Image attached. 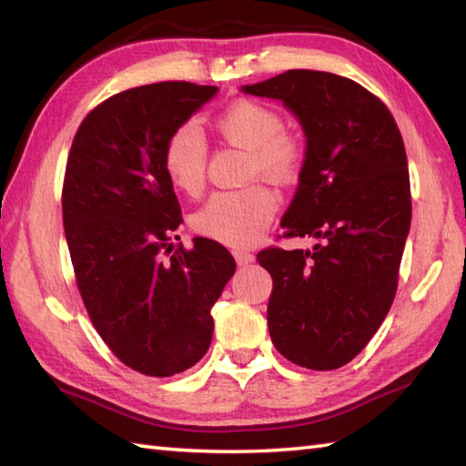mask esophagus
Instances as JSON below:
<instances>
[{
	"label": "esophagus",
	"mask_w": 466,
	"mask_h": 466,
	"mask_svg": "<svg viewBox=\"0 0 466 466\" xmlns=\"http://www.w3.org/2000/svg\"><path fill=\"white\" fill-rule=\"evenodd\" d=\"M233 258H235V261H237V266H249V263H253L256 261V256H253V253H249V251H233Z\"/></svg>",
	"instance_id": "1"
}]
</instances>
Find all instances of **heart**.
Masks as SVG:
<instances>
[{"instance_id":"1","label":"heart","mask_w":466,"mask_h":466,"mask_svg":"<svg viewBox=\"0 0 466 466\" xmlns=\"http://www.w3.org/2000/svg\"><path fill=\"white\" fill-rule=\"evenodd\" d=\"M217 131L231 144L251 156V174L274 180L296 177L304 160L302 142L284 131L278 111L258 101L241 99L231 103L217 117ZM207 142L195 124H184L172 131L164 147V172L178 190L198 195L205 187ZM274 192L253 184L239 190H223L192 218V227L207 239L233 248L256 243L276 213Z\"/></svg>"}]
</instances>
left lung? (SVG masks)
<instances>
[{
    "label": "left lung",
    "mask_w": 466,
    "mask_h": 466,
    "mask_svg": "<svg viewBox=\"0 0 466 466\" xmlns=\"http://www.w3.org/2000/svg\"><path fill=\"white\" fill-rule=\"evenodd\" d=\"M241 91L279 101L300 124L304 162L279 225L319 239L258 253L274 279L271 342L306 370H339L371 340L398 289L411 223L401 134L375 95L324 70H288Z\"/></svg>",
    "instance_id": "8db88e82"
}]
</instances>
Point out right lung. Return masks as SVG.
<instances>
[{
  "instance_id": "obj_1",
  "label": "right lung",
  "mask_w": 466,
  "mask_h": 466,
  "mask_svg": "<svg viewBox=\"0 0 466 466\" xmlns=\"http://www.w3.org/2000/svg\"><path fill=\"white\" fill-rule=\"evenodd\" d=\"M217 93L170 81L113 95L85 117L68 154L63 221L78 289L113 355L144 375L170 377L203 359L210 309L237 268L205 237L160 258L180 225L166 142Z\"/></svg>"
}]
</instances>
